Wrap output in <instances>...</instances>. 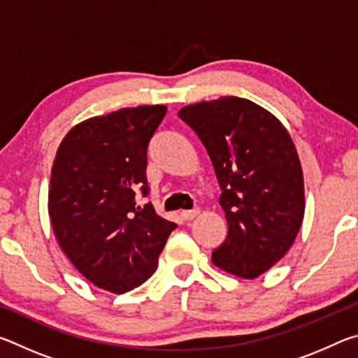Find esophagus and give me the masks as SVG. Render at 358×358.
<instances>
[{"label": "esophagus", "mask_w": 358, "mask_h": 358, "mask_svg": "<svg viewBox=\"0 0 358 358\" xmlns=\"http://www.w3.org/2000/svg\"><path fill=\"white\" fill-rule=\"evenodd\" d=\"M199 215V208H194V210H185L181 211V217H183L185 221H191L194 220Z\"/></svg>", "instance_id": "obj_1"}]
</instances>
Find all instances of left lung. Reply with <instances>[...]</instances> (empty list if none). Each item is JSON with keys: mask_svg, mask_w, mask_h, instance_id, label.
Wrapping results in <instances>:
<instances>
[{"mask_svg": "<svg viewBox=\"0 0 358 358\" xmlns=\"http://www.w3.org/2000/svg\"><path fill=\"white\" fill-rule=\"evenodd\" d=\"M178 117L207 148L221 187L229 230L211 260L235 276L257 278L289 251L305 213L292 138L275 115L237 96L186 106Z\"/></svg>", "mask_w": 358, "mask_h": 358, "instance_id": "obj_1", "label": "left lung"}]
</instances>
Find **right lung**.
<instances>
[{"instance_id": "1", "label": "right lung", "mask_w": 358, "mask_h": 358, "mask_svg": "<svg viewBox=\"0 0 358 358\" xmlns=\"http://www.w3.org/2000/svg\"><path fill=\"white\" fill-rule=\"evenodd\" d=\"M166 106L120 108L85 120L59 143L52 167L48 215L59 248L99 289L124 294L155 273L177 224L145 197L147 148Z\"/></svg>"}]
</instances>
